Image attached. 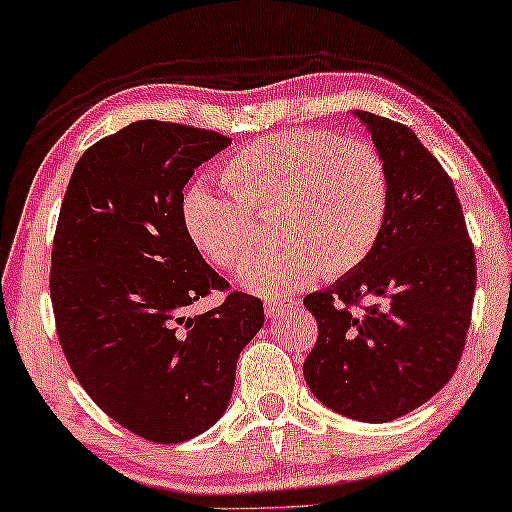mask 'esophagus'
<instances>
[{
	"label": "esophagus",
	"instance_id": "1",
	"mask_svg": "<svg viewBox=\"0 0 512 512\" xmlns=\"http://www.w3.org/2000/svg\"><path fill=\"white\" fill-rule=\"evenodd\" d=\"M298 300H275V298H268L265 300V314H268L270 319H277L282 317L286 310H291V307H296Z\"/></svg>",
	"mask_w": 512,
	"mask_h": 512
}]
</instances>
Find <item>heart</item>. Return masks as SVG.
Returning <instances> with one entry per match:
<instances>
[{
    "mask_svg": "<svg viewBox=\"0 0 512 512\" xmlns=\"http://www.w3.org/2000/svg\"><path fill=\"white\" fill-rule=\"evenodd\" d=\"M233 198L193 184L181 200L184 226L202 254L233 270L256 244V219L279 244L251 258L237 279L263 296L314 277H340L373 254L389 216L391 181L373 146L326 130L256 139L223 165Z\"/></svg>",
    "mask_w": 512,
    "mask_h": 512,
    "instance_id": "obj_1",
    "label": "heart"
}]
</instances>
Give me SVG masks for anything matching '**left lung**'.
Segmentation results:
<instances>
[{
  "mask_svg": "<svg viewBox=\"0 0 512 512\" xmlns=\"http://www.w3.org/2000/svg\"><path fill=\"white\" fill-rule=\"evenodd\" d=\"M352 114L387 163L389 216L359 268L305 296L319 338L303 375L326 408L382 424L424 405L457 370L475 254L452 179L415 132L370 111ZM361 297L374 305L354 313Z\"/></svg>",
  "mask_w": 512,
  "mask_h": 512,
  "instance_id": "left-lung-1",
  "label": "left lung"
}]
</instances>
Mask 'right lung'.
Instances as JSON below:
<instances>
[{"mask_svg": "<svg viewBox=\"0 0 512 512\" xmlns=\"http://www.w3.org/2000/svg\"><path fill=\"white\" fill-rule=\"evenodd\" d=\"M230 139L191 125L137 121L79 158L51 256L58 338L100 410L151 443H184L219 422L237 356L263 326V303L228 289L181 216L195 167Z\"/></svg>", "mask_w": 512, "mask_h": 512, "instance_id": "right-lung-1", "label": "right lung"}]
</instances>
